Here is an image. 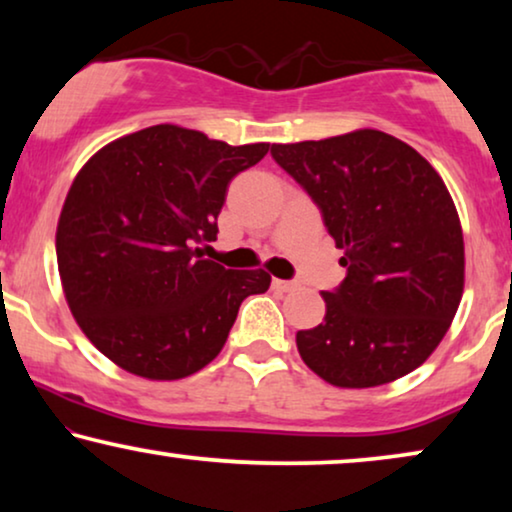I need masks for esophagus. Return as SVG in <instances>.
<instances>
[{
	"label": "esophagus",
	"mask_w": 512,
	"mask_h": 512,
	"mask_svg": "<svg viewBox=\"0 0 512 512\" xmlns=\"http://www.w3.org/2000/svg\"><path fill=\"white\" fill-rule=\"evenodd\" d=\"M272 286H275L277 291H293V289H298V282H286V279H275V282H272Z\"/></svg>",
	"instance_id": "obj_1"
}]
</instances>
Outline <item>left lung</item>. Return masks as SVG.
I'll return each mask as SVG.
<instances>
[{
  "label": "left lung",
  "mask_w": 512,
  "mask_h": 512,
  "mask_svg": "<svg viewBox=\"0 0 512 512\" xmlns=\"http://www.w3.org/2000/svg\"><path fill=\"white\" fill-rule=\"evenodd\" d=\"M317 202L347 277L324 291V324L296 333L305 366L342 389L412 373L445 338L464 293V233L445 181L380 130L272 144Z\"/></svg>",
  "instance_id": "obj_1"
}]
</instances>
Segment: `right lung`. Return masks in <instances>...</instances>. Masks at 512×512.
<instances>
[{
    "instance_id": "add662e5",
    "label": "right lung",
    "mask_w": 512,
    "mask_h": 512,
    "mask_svg": "<svg viewBox=\"0 0 512 512\" xmlns=\"http://www.w3.org/2000/svg\"><path fill=\"white\" fill-rule=\"evenodd\" d=\"M270 144L230 146L163 123L102 146L62 205L55 251L62 291L86 338L118 368L181 380L226 345L242 300L270 275L202 258L228 184Z\"/></svg>"
}]
</instances>
